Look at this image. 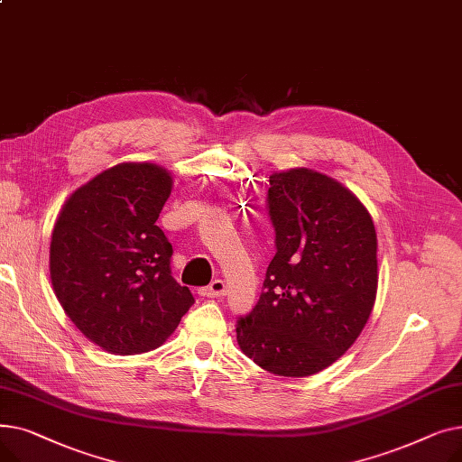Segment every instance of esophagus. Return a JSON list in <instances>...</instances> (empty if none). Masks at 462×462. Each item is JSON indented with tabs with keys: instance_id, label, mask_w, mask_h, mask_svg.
<instances>
[{
	"instance_id": "34e87169",
	"label": "esophagus",
	"mask_w": 462,
	"mask_h": 462,
	"mask_svg": "<svg viewBox=\"0 0 462 462\" xmlns=\"http://www.w3.org/2000/svg\"><path fill=\"white\" fill-rule=\"evenodd\" d=\"M200 294L206 298H223L226 294V282L223 279H215L209 282V286L200 290Z\"/></svg>"
}]
</instances>
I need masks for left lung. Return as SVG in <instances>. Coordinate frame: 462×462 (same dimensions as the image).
Returning a JSON list of instances; mask_svg holds the SVG:
<instances>
[{
    "mask_svg": "<svg viewBox=\"0 0 462 462\" xmlns=\"http://www.w3.org/2000/svg\"><path fill=\"white\" fill-rule=\"evenodd\" d=\"M275 256L258 303L237 319L256 365L301 378L329 367L365 328L376 300L373 218L338 181L309 168L270 176Z\"/></svg>",
    "mask_w": 462,
    "mask_h": 462,
    "instance_id": "8db88e82",
    "label": "left lung"
}]
</instances>
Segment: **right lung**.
<instances>
[{
    "mask_svg": "<svg viewBox=\"0 0 462 462\" xmlns=\"http://www.w3.org/2000/svg\"><path fill=\"white\" fill-rule=\"evenodd\" d=\"M170 190L164 168L117 164L72 192L54 225V292L72 324L110 354L157 348L194 303L155 225Z\"/></svg>",
    "mask_w": 462,
    "mask_h": 462,
    "instance_id": "add662e5",
    "label": "right lung"
}]
</instances>
